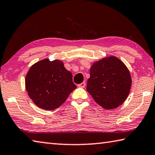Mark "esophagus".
Returning a JSON list of instances; mask_svg holds the SVG:
<instances>
[{"label":"esophagus","instance_id":"esophagus-1","mask_svg":"<svg viewBox=\"0 0 155 155\" xmlns=\"http://www.w3.org/2000/svg\"><path fill=\"white\" fill-rule=\"evenodd\" d=\"M85 82H83V83H80V84H78V87H81V88H84L85 87Z\"/></svg>","mask_w":155,"mask_h":155}]
</instances>
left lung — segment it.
<instances>
[{
    "mask_svg": "<svg viewBox=\"0 0 155 155\" xmlns=\"http://www.w3.org/2000/svg\"><path fill=\"white\" fill-rule=\"evenodd\" d=\"M90 72L87 91L99 105L113 109L124 103L132 83L124 63L111 56L94 63Z\"/></svg>",
    "mask_w": 155,
    "mask_h": 155,
    "instance_id": "8db88e82",
    "label": "left lung"
}]
</instances>
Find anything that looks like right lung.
<instances>
[{
	"label": "right lung",
	"mask_w": 155,
	"mask_h": 155,
	"mask_svg": "<svg viewBox=\"0 0 155 155\" xmlns=\"http://www.w3.org/2000/svg\"><path fill=\"white\" fill-rule=\"evenodd\" d=\"M28 95L37 106L45 110H54L64 103L77 88L72 74L59 60L48 59L33 65L25 78Z\"/></svg>",
	"instance_id": "right-lung-1"
}]
</instances>
